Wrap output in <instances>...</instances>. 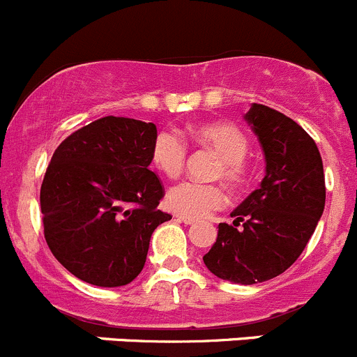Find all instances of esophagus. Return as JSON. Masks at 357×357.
Here are the masks:
<instances>
[{
    "label": "esophagus",
    "instance_id": "34e87169",
    "mask_svg": "<svg viewBox=\"0 0 357 357\" xmlns=\"http://www.w3.org/2000/svg\"><path fill=\"white\" fill-rule=\"evenodd\" d=\"M179 222H185V225H195V219L193 218H186V215H176Z\"/></svg>",
    "mask_w": 357,
    "mask_h": 357
}]
</instances>
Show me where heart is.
<instances>
[{"mask_svg": "<svg viewBox=\"0 0 357 357\" xmlns=\"http://www.w3.org/2000/svg\"><path fill=\"white\" fill-rule=\"evenodd\" d=\"M193 138L200 145L208 146L221 157L218 176L238 186L247 179V165L243 158L248 152L245 132L233 124H208L197 129ZM188 145L178 131L162 129L153 139L152 160L167 178H178L185 169ZM228 202L225 190L219 185H205L199 181H183L172 186L167 193V205L176 214L186 218H207L222 208Z\"/></svg>", "mask_w": 357, "mask_h": 357, "instance_id": "b5f03b06", "label": "heart"}]
</instances>
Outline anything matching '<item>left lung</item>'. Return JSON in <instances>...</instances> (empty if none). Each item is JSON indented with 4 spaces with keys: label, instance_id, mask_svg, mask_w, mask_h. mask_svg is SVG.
Returning <instances> with one entry per match:
<instances>
[{
    "label": "left lung",
    "instance_id": "obj_1",
    "mask_svg": "<svg viewBox=\"0 0 357 357\" xmlns=\"http://www.w3.org/2000/svg\"><path fill=\"white\" fill-rule=\"evenodd\" d=\"M266 157V176L221 222L204 262L218 278L254 285L282 275L302 254L325 208V172L314 139L282 112L252 103L245 114Z\"/></svg>",
    "mask_w": 357,
    "mask_h": 357
}]
</instances>
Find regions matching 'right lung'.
<instances>
[{"label":"right lung","mask_w":357,"mask_h":357,"mask_svg":"<svg viewBox=\"0 0 357 357\" xmlns=\"http://www.w3.org/2000/svg\"><path fill=\"white\" fill-rule=\"evenodd\" d=\"M153 122L93 121L67 136L41 185L45 238L56 261L86 283L122 287L142 273L164 185L150 171Z\"/></svg>","instance_id":"obj_1"}]
</instances>
